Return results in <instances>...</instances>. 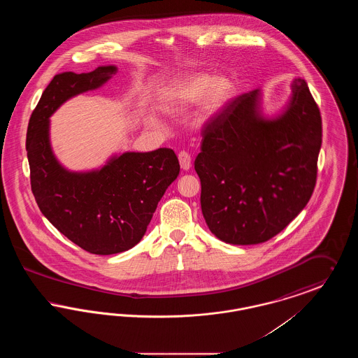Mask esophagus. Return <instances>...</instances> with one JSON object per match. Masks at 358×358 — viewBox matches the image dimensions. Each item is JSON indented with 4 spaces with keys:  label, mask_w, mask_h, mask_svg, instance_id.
Here are the masks:
<instances>
[{
    "label": "esophagus",
    "mask_w": 358,
    "mask_h": 358,
    "mask_svg": "<svg viewBox=\"0 0 358 358\" xmlns=\"http://www.w3.org/2000/svg\"><path fill=\"white\" fill-rule=\"evenodd\" d=\"M178 161H180V165H181V168H182L184 171L190 169V166H192V155L187 153V152L181 150V152L178 153Z\"/></svg>",
    "instance_id": "1"
}]
</instances>
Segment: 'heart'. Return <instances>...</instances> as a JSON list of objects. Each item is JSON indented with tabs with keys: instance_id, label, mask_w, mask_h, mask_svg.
I'll use <instances>...</instances> for the list:
<instances>
[{
	"instance_id": "obj_1",
	"label": "heart",
	"mask_w": 358,
	"mask_h": 358,
	"mask_svg": "<svg viewBox=\"0 0 358 358\" xmlns=\"http://www.w3.org/2000/svg\"><path fill=\"white\" fill-rule=\"evenodd\" d=\"M235 95V85L224 76L193 72L174 80L164 92V107L173 113L200 102V114L208 120L219 114Z\"/></svg>"
}]
</instances>
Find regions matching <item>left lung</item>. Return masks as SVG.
<instances>
[{
  "instance_id": "obj_1",
  "label": "left lung",
  "mask_w": 358,
  "mask_h": 358,
  "mask_svg": "<svg viewBox=\"0 0 358 358\" xmlns=\"http://www.w3.org/2000/svg\"><path fill=\"white\" fill-rule=\"evenodd\" d=\"M276 120L256 113L257 90L241 94L205 126L194 169L210 232L238 245L264 243L306 206L317 182L322 120L303 79Z\"/></svg>"
}]
</instances>
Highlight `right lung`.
I'll use <instances>...</instances> for the list:
<instances>
[{
	"label": "right lung",
	"mask_w": 358,
	"mask_h": 358,
	"mask_svg": "<svg viewBox=\"0 0 358 358\" xmlns=\"http://www.w3.org/2000/svg\"><path fill=\"white\" fill-rule=\"evenodd\" d=\"M115 71L108 66L56 75L34 107L27 131L31 187L41 213L66 238L95 255L120 254L139 243L158 201L180 173L177 155L166 148L122 154L90 173H69L55 159L48 118L62 103L98 88Z\"/></svg>",
	"instance_id": "1"
}]
</instances>
